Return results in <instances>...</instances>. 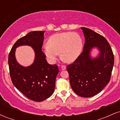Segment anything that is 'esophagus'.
I'll return each instance as SVG.
<instances>
[{"label": "esophagus", "mask_w": 120, "mask_h": 120, "mask_svg": "<svg viewBox=\"0 0 120 120\" xmlns=\"http://www.w3.org/2000/svg\"><path fill=\"white\" fill-rule=\"evenodd\" d=\"M66 68H67V67H66L65 65H62L61 66V69L63 70V71L65 70Z\"/></svg>", "instance_id": "obj_1"}]
</instances>
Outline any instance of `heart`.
Returning <instances> with one entry per match:
<instances>
[{"label": "heart", "mask_w": 120, "mask_h": 120, "mask_svg": "<svg viewBox=\"0 0 120 120\" xmlns=\"http://www.w3.org/2000/svg\"><path fill=\"white\" fill-rule=\"evenodd\" d=\"M42 47L47 59L52 63L57 60L60 52V57L68 63L76 60L81 55L83 43L81 37L73 32H64L51 35Z\"/></svg>", "instance_id": "1"}]
</instances>
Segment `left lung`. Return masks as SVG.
I'll list each match as a JSON object with an SVG mask.
<instances>
[{
  "mask_svg": "<svg viewBox=\"0 0 120 120\" xmlns=\"http://www.w3.org/2000/svg\"><path fill=\"white\" fill-rule=\"evenodd\" d=\"M85 42L83 51L73 63L67 66L71 89L78 95L92 97L109 83L114 65V56L107 39L86 27H81ZM96 48V57L90 52Z\"/></svg>",
  "mask_w": 120,
  "mask_h": 120,
  "instance_id": "1",
  "label": "left lung"
}]
</instances>
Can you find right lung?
Wrapping results in <instances>:
<instances>
[{
  "label": "right lung",
  "instance_id": "1",
  "mask_svg": "<svg viewBox=\"0 0 120 120\" xmlns=\"http://www.w3.org/2000/svg\"><path fill=\"white\" fill-rule=\"evenodd\" d=\"M45 32L31 31L20 38L12 47L8 56L9 72L13 85L27 98L35 101H42L52 95L59 73L58 67L49 64L42 51ZM21 45L31 46L35 53L34 62L27 67L20 65L15 59V49Z\"/></svg>",
  "mask_w": 120,
  "mask_h": 120
}]
</instances>
